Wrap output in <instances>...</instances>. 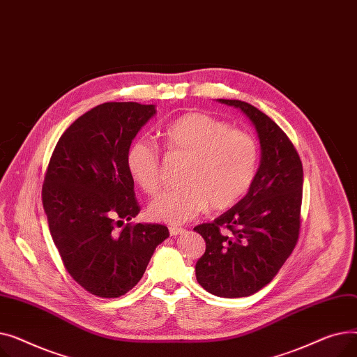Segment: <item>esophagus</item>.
<instances>
[{
    "instance_id": "34e87169",
    "label": "esophagus",
    "mask_w": 357,
    "mask_h": 357,
    "mask_svg": "<svg viewBox=\"0 0 357 357\" xmlns=\"http://www.w3.org/2000/svg\"><path fill=\"white\" fill-rule=\"evenodd\" d=\"M169 233H171V236H181L185 233V230L182 227H169Z\"/></svg>"
}]
</instances>
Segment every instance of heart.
Instances as JSON below:
<instances>
[{
	"mask_svg": "<svg viewBox=\"0 0 357 357\" xmlns=\"http://www.w3.org/2000/svg\"><path fill=\"white\" fill-rule=\"evenodd\" d=\"M169 153L188 159L181 182L183 186L163 191L149 205L153 220L188 222L207 211L226 210L245 195L255 181L259 146L248 131L204 112H188L163 130ZM127 169L140 188L153 195L162 185V162L158 146L146 137L131 142L126 155Z\"/></svg>",
	"mask_w": 357,
	"mask_h": 357,
	"instance_id": "1",
	"label": "heart"
}]
</instances>
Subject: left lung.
I'll return each instance as SVG.
<instances>
[{
    "mask_svg": "<svg viewBox=\"0 0 357 357\" xmlns=\"http://www.w3.org/2000/svg\"><path fill=\"white\" fill-rule=\"evenodd\" d=\"M218 101L238 108L255 126L260 165L234 207L194 229L205 240L195 275L210 294L240 298L266 287L292 253L301 227L304 172L294 144L265 112L245 101Z\"/></svg>",
    "mask_w": 357,
    "mask_h": 357,
    "instance_id": "left-lung-1",
    "label": "left lung"
}]
</instances>
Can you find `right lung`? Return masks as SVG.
I'll return each instance as SVG.
<instances>
[{
  "label": "right lung",
  "instance_id": "obj_1",
  "mask_svg": "<svg viewBox=\"0 0 357 357\" xmlns=\"http://www.w3.org/2000/svg\"><path fill=\"white\" fill-rule=\"evenodd\" d=\"M155 105L105 102L75 120L56 144L43 182L49 230L77 282L101 298L137 285L155 249L169 237L162 224H126L140 213L126 155Z\"/></svg>",
  "mask_w": 357,
  "mask_h": 357
}]
</instances>
